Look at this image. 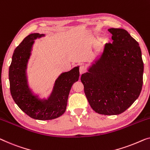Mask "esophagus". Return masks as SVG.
<instances>
[{
	"label": "esophagus",
	"mask_w": 150,
	"mask_h": 150,
	"mask_svg": "<svg viewBox=\"0 0 150 150\" xmlns=\"http://www.w3.org/2000/svg\"><path fill=\"white\" fill-rule=\"evenodd\" d=\"M79 71H80V74H83L86 71V68L84 66H80L79 68Z\"/></svg>",
	"instance_id": "1"
}]
</instances>
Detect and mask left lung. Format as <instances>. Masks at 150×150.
Wrapping results in <instances>:
<instances>
[{
    "label": "left lung",
    "instance_id": "8db88e82",
    "mask_svg": "<svg viewBox=\"0 0 150 150\" xmlns=\"http://www.w3.org/2000/svg\"><path fill=\"white\" fill-rule=\"evenodd\" d=\"M113 42L82 74L81 82L91 107L103 115H118L139 96L144 62L139 43L122 28L108 29Z\"/></svg>",
    "mask_w": 150,
    "mask_h": 150
}]
</instances>
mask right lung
I'll return each instance as SVG.
<instances>
[{
	"label": "right lung",
	"mask_w": 150,
	"mask_h": 150,
	"mask_svg": "<svg viewBox=\"0 0 150 150\" xmlns=\"http://www.w3.org/2000/svg\"><path fill=\"white\" fill-rule=\"evenodd\" d=\"M45 34L34 33L26 36L15 49L8 71L11 94L23 112L40 120L57 118L66 112L71 86L79 80V66L63 72L54 84L47 99H40L30 88L27 76L28 63L32 54L34 40Z\"/></svg>",
	"instance_id": "add662e5"
}]
</instances>
